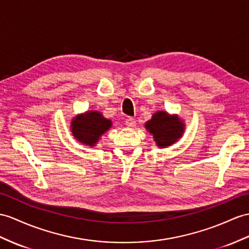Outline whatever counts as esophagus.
Returning a JSON list of instances; mask_svg holds the SVG:
<instances>
[{
    "instance_id": "1",
    "label": "esophagus",
    "mask_w": 249,
    "mask_h": 249,
    "mask_svg": "<svg viewBox=\"0 0 249 249\" xmlns=\"http://www.w3.org/2000/svg\"><path fill=\"white\" fill-rule=\"evenodd\" d=\"M125 124L128 125V126H130V128H133V126H134L135 124H136V121H135V119L133 118V117H128L125 119Z\"/></svg>"
}]
</instances>
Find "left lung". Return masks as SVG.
<instances>
[{
	"label": "left lung",
	"instance_id": "1",
	"mask_svg": "<svg viewBox=\"0 0 249 249\" xmlns=\"http://www.w3.org/2000/svg\"><path fill=\"white\" fill-rule=\"evenodd\" d=\"M144 126L151 134H153L154 141L160 148H166L167 145L174 143L184 132L183 121H180L177 115L170 116L162 111L155 113L152 119L145 123Z\"/></svg>",
	"mask_w": 249,
	"mask_h": 249
}]
</instances>
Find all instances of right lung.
<instances>
[{
    "label": "right lung",
    "instance_id": "obj_1",
    "mask_svg": "<svg viewBox=\"0 0 249 249\" xmlns=\"http://www.w3.org/2000/svg\"><path fill=\"white\" fill-rule=\"evenodd\" d=\"M111 125L110 119L105 118L99 112L90 111L72 119L71 132L77 141L88 145H95L99 137Z\"/></svg>",
    "mask_w": 249,
    "mask_h": 249
}]
</instances>
